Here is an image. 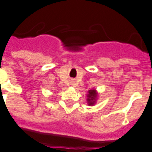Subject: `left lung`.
I'll return each mask as SVG.
<instances>
[{"label": "left lung", "mask_w": 152, "mask_h": 152, "mask_svg": "<svg viewBox=\"0 0 152 152\" xmlns=\"http://www.w3.org/2000/svg\"><path fill=\"white\" fill-rule=\"evenodd\" d=\"M87 101L89 105H94L95 104V100L96 99V92L95 90H92L89 91V94L87 95Z\"/></svg>", "instance_id": "left-lung-1"}]
</instances>
